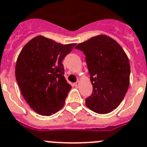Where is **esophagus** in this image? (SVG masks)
Segmentation results:
<instances>
[{"mask_svg": "<svg viewBox=\"0 0 147 147\" xmlns=\"http://www.w3.org/2000/svg\"><path fill=\"white\" fill-rule=\"evenodd\" d=\"M80 84H81V82L80 81H77V82H75V84H74V86H75V87H78L79 86H80Z\"/></svg>", "mask_w": 147, "mask_h": 147, "instance_id": "obj_1", "label": "esophagus"}]
</instances>
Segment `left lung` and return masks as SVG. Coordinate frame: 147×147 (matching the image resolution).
I'll return each instance as SVG.
<instances>
[{"mask_svg":"<svg viewBox=\"0 0 147 147\" xmlns=\"http://www.w3.org/2000/svg\"><path fill=\"white\" fill-rule=\"evenodd\" d=\"M84 52L93 86L86 99V107L98 114L116 109L123 100L129 85L130 64L123 48L105 35L92 37L79 43Z\"/></svg>","mask_w":147,"mask_h":147,"instance_id":"obj_1","label":"left lung"}]
</instances>
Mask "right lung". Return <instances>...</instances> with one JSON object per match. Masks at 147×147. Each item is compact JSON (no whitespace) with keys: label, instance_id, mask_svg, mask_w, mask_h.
Returning <instances> with one entry per match:
<instances>
[{"label":"right lung","instance_id":"1","mask_svg":"<svg viewBox=\"0 0 147 147\" xmlns=\"http://www.w3.org/2000/svg\"><path fill=\"white\" fill-rule=\"evenodd\" d=\"M75 45H63L39 35L20 51L15 78L24 98L38 114L52 115L64 105L72 86L63 75L62 61Z\"/></svg>","mask_w":147,"mask_h":147}]
</instances>
